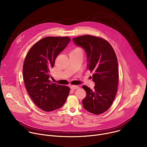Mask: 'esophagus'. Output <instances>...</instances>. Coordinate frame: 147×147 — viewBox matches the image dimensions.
Wrapping results in <instances>:
<instances>
[{"label":"esophagus","mask_w":147,"mask_h":147,"mask_svg":"<svg viewBox=\"0 0 147 147\" xmlns=\"http://www.w3.org/2000/svg\"><path fill=\"white\" fill-rule=\"evenodd\" d=\"M79 88V87L78 86H70V89L72 90H77Z\"/></svg>","instance_id":"esophagus-1"}]
</instances>
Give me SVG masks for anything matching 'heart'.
<instances>
[{"label":"heart","mask_w":147,"mask_h":147,"mask_svg":"<svg viewBox=\"0 0 147 147\" xmlns=\"http://www.w3.org/2000/svg\"><path fill=\"white\" fill-rule=\"evenodd\" d=\"M80 51L78 48H76V49H74V50H73L72 51H71V52H76V51Z\"/></svg>","instance_id":"heart-1"}]
</instances>
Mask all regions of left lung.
I'll return each instance as SVG.
<instances>
[{
  "mask_svg": "<svg viewBox=\"0 0 147 147\" xmlns=\"http://www.w3.org/2000/svg\"><path fill=\"white\" fill-rule=\"evenodd\" d=\"M73 40L76 46L85 50L87 69L94 73V89L82 87L87 94L82 105L93 114L103 113L111 107L117 91L119 70L116 53L107 40L99 37L87 35Z\"/></svg>",
  "mask_w": 147,
  "mask_h": 147,
  "instance_id": "1",
  "label": "left lung"
}]
</instances>
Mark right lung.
<instances>
[{"label":"right lung","mask_w":147,"mask_h":147,"mask_svg":"<svg viewBox=\"0 0 147 147\" xmlns=\"http://www.w3.org/2000/svg\"><path fill=\"white\" fill-rule=\"evenodd\" d=\"M70 40L67 36L45 37L32 47L24 60L23 78L26 90L42 111L51 112L60 108L69 94V87L52 83L49 78L56 58Z\"/></svg>","instance_id":"right-lung-1"}]
</instances>
